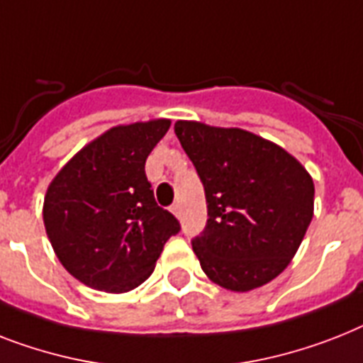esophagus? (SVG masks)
Instances as JSON below:
<instances>
[{"mask_svg":"<svg viewBox=\"0 0 363 363\" xmlns=\"http://www.w3.org/2000/svg\"><path fill=\"white\" fill-rule=\"evenodd\" d=\"M172 212H173V214H175L177 218H181V214H182L181 205H179V203H173V205H172Z\"/></svg>","mask_w":363,"mask_h":363,"instance_id":"34e87169","label":"esophagus"}]
</instances>
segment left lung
I'll return each mask as SVG.
<instances>
[{
  "label": "left lung",
  "mask_w": 363,
  "mask_h": 363,
  "mask_svg": "<svg viewBox=\"0 0 363 363\" xmlns=\"http://www.w3.org/2000/svg\"><path fill=\"white\" fill-rule=\"evenodd\" d=\"M175 134L207 199L205 229L191 238L203 272L238 293L268 284L313 218L309 173L281 147L240 128L177 121Z\"/></svg>",
  "instance_id": "left-lung-1"
}]
</instances>
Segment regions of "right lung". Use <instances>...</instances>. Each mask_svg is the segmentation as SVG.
Masks as SVG:
<instances>
[{
  "label": "right lung",
  "instance_id": "obj_1",
  "mask_svg": "<svg viewBox=\"0 0 363 363\" xmlns=\"http://www.w3.org/2000/svg\"><path fill=\"white\" fill-rule=\"evenodd\" d=\"M158 119L115 126L55 175L44 197V228L57 259L99 291L126 293L145 281L181 223L158 207L145 160L169 128Z\"/></svg>",
  "mask_w": 363,
  "mask_h": 363
}]
</instances>
